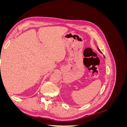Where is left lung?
<instances>
[{
	"mask_svg": "<svg viewBox=\"0 0 127 127\" xmlns=\"http://www.w3.org/2000/svg\"><path fill=\"white\" fill-rule=\"evenodd\" d=\"M97 49H98V51H99V52H101V53H102V52H101V50H99V48H97Z\"/></svg>",
	"mask_w": 127,
	"mask_h": 127,
	"instance_id": "1",
	"label": "left lung"
}]
</instances>
